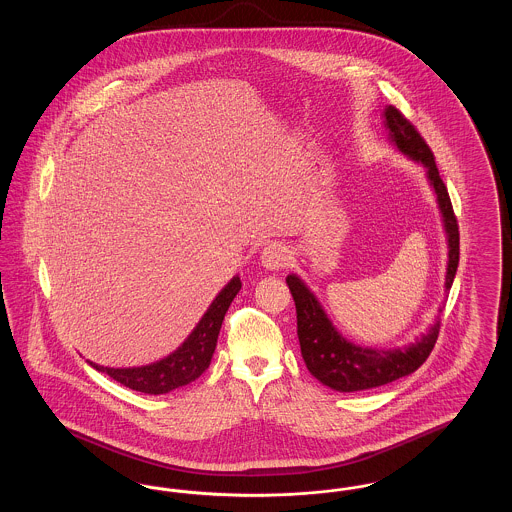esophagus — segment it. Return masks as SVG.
<instances>
[{
  "label": "esophagus",
  "mask_w": 512,
  "mask_h": 512,
  "mask_svg": "<svg viewBox=\"0 0 512 512\" xmlns=\"http://www.w3.org/2000/svg\"><path fill=\"white\" fill-rule=\"evenodd\" d=\"M261 263L268 270H280L290 263V249L280 242L268 244L261 251Z\"/></svg>",
  "instance_id": "1"
}]
</instances>
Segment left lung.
Wrapping results in <instances>:
<instances>
[{"instance_id": "left-lung-1", "label": "left lung", "mask_w": 512, "mask_h": 512, "mask_svg": "<svg viewBox=\"0 0 512 512\" xmlns=\"http://www.w3.org/2000/svg\"><path fill=\"white\" fill-rule=\"evenodd\" d=\"M384 126L388 130L391 144L426 169L428 182L434 188L449 247L445 274V290L449 292L459 267V224L447 188L439 176L434 153L416 132L413 124L393 105H386L384 109ZM286 284L290 286L295 301L297 338L303 361L318 382L332 390L343 393L372 390L390 384L397 378L409 376L428 359L438 340L439 320H436L426 334L405 347L378 349L357 345L341 336L332 320L324 313L315 293L307 288V284L297 274H290Z\"/></svg>"}]
</instances>
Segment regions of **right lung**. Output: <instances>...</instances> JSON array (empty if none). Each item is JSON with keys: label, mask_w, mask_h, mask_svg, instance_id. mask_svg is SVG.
<instances>
[{"label": "right lung", "mask_w": 512, "mask_h": 512, "mask_svg": "<svg viewBox=\"0 0 512 512\" xmlns=\"http://www.w3.org/2000/svg\"><path fill=\"white\" fill-rule=\"evenodd\" d=\"M240 290H242L240 276H234L213 299V303L197 322L192 334L176 351H172L169 357L157 363L132 366V368H109V366L96 365L92 361L88 363L130 390L142 391L149 395H161V393L182 388L197 380L211 365L222 320L230 303L234 301L236 293Z\"/></svg>", "instance_id": "obj_1"}]
</instances>
